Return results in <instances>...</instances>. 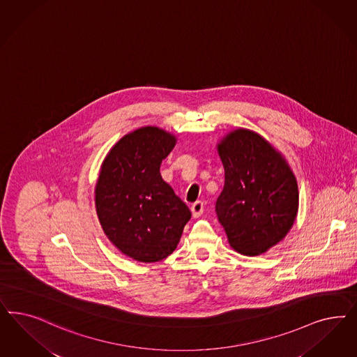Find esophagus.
Instances as JSON below:
<instances>
[{"label": "esophagus", "mask_w": 357, "mask_h": 357, "mask_svg": "<svg viewBox=\"0 0 357 357\" xmlns=\"http://www.w3.org/2000/svg\"><path fill=\"white\" fill-rule=\"evenodd\" d=\"M204 204L201 202V201H197L195 202L192 207H190V210H192V215L195 217V218H198V217H201L202 214H204Z\"/></svg>", "instance_id": "34e87169"}]
</instances>
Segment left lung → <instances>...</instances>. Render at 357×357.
I'll list each match as a JSON object with an SVG mask.
<instances>
[{"label": "left lung", "mask_w": 357, "mask_h": 357, "mask_svg": "<svg viewBox=\"0 0 357 357\" xmlns=\"http://www.w3.org/2000/svg\"><path fill=\"white\" fill-rule=\"evenodd\" d=\"M225 186L215 211L236 252L256 256L281 242L298 213V185L288 161L260 134L236 128L217 144Z\"/></svg>", "instance_id": "1"}]
</instances>
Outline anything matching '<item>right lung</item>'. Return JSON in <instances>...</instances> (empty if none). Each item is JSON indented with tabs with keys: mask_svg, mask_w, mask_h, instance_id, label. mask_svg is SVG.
<instances>
[{
	"mask_svg": "<svg viewBox=\"0 0 357 357\" xmlns=\"http://www.w3.org/2000/svg\"><path fill=\"white\" fill-rule=\"evenodd\" d=\"M176 137L160 127L137 128L102 161L94 188L96 210L109 241L128 257L155 263L176 250L190 210L160 174Z\"/></svg>",
	"mask_w": 357,
	"mask_h": 357,
	"instance_id": "1",
	"label": "right lung"
}]
</instances>
